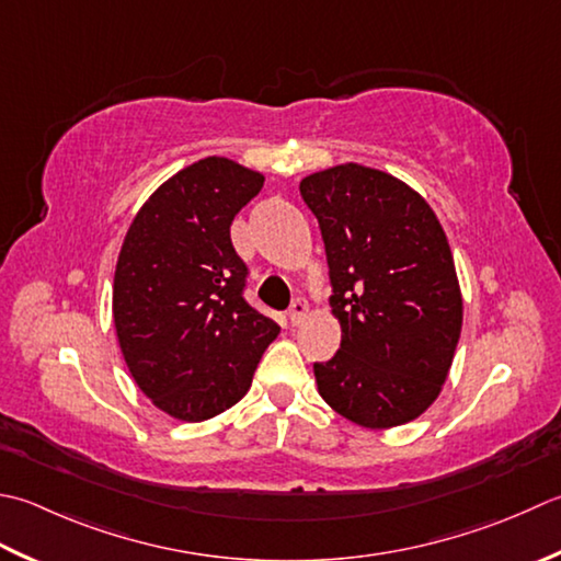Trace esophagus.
<instances>
[{
    "mask_svg": "<svg viewBox=\"0 0 561 561\" xmlns=\"http://www.w3.org/2000/svg\"><path fill=\"white\" fill-rule=\"evenodd\" d=\"M309 316V301L306 299H294L291 301V309H289V321H291V325H299V323H304V318Z\"/></svg>",
    "mask_w": 561,
    "mask_h": 561,
    "instance_id": "34e87169",
    "label": "esophagus"
}]
</instances>
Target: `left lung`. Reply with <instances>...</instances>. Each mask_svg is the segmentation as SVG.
<instances>
[{"label": "left lung", "mask_w": 561, "mask_h": 561, "mask_svg": "<svg viewBox=\"0 0 561 561\" xmlns=\"http://www.w3.org/2000/svg\"><path fill=\"white\" fill-rule=\"evenodd\" d=\"M321 226L340 350L316 362L318 393L362 427L403 425L447 379L462 294L447 236L409 184L365 164L309 174L299 184Z\"/></svg>", "instance_id": "8db88e82"}]
</instances>
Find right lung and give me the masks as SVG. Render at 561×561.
I'll return each instance as SVG.
<instances>
[{"instance_id":"1","label":"right lung","mask_w":561,"mask_h":561,"mask_svg":"<svg viewBox=\"0 0 561 561\" xmlns=\"http://www.w3.org/2000/svg\"><path fill=\"white\" fill-rule=\"evenodd\" d=\"M260 172L228 158L180 170L142 204L114 274V323L138 389L172 419L199 423L245 397L279 325L245 301L230 243Z\"/></svg>"}]
</instances>
